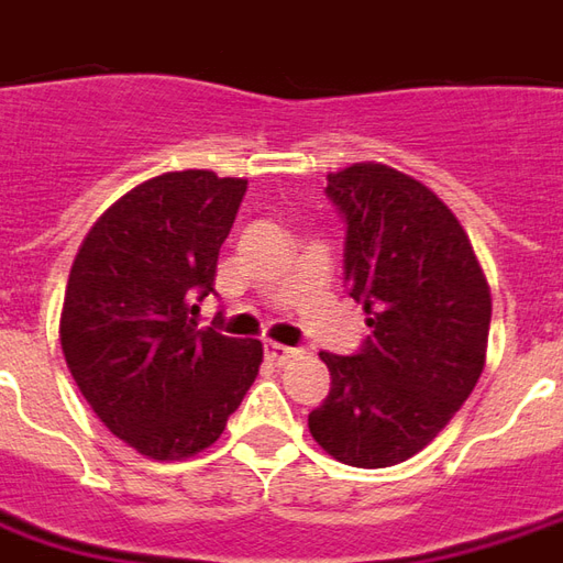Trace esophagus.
<instances>
[{"mask_svg": "<svg viewBox=\"0 0 563 563\" xmlns=\"http://www.w3.org/2000/svg\"><path fill=\"white\" fill-rule=\"evenodd\" d=\"M265 356H268L274 365H286V363H292V360H298V356H301V350L286 347V344H277V341H268V344H265Z\"/></svg>", "mask_w": 563, "mask_h": 563, "instance_id": "34e87169", "label": "esophagus"}]
</instances>
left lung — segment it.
I'll return each instance as SVG.
<instances>
[{
    "label": "left lung",
    "instance_id": "1",
    "mask_svg": "<svg viewBox=\"0 0 563 563\" xmlns=\"http://www.w3.org/2000/svg\"><path fill=\"white\" fill-rule=\"evenodd\" d=\"M344 222V283L372 335L356 356L322 350L332 390L308 415L317 445L347 466L415 457L482 377L490 286L442 198L387 164L329 173Z\"/></svg>",
    "mask_w": 563,
    "mask_h": 563
}]
</instances>
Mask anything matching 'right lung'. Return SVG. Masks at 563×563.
Returning a JSON list of instances; mask_svg holds the SVG:
<instances>
[{"label":"right lung","instance_id":"obj_1","mask_svg":"<svg viewBox=\"0 0 563 563\" xmlns=\"http://www.w3.org/2000/svg\"><path fill=\"white\" fill-rule=\"evenodd\" d=\"M246 179L161 173L106 210L78 246L60 347L93 415L152 460L210 448L253 387L262 341L198 329L195 298L216 262Z\"/></svg>","mask_w":563,"mask_h":563}]
</instances>
